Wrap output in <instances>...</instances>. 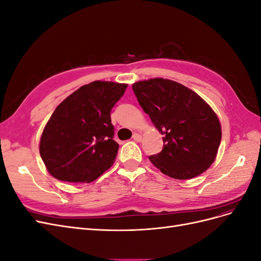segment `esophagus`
Returning a JSON list of instances; mask_svg holds the SVG:
<instances>
[{
	"mask_svg": "<svg viewBox=\"0 0 261 261\" xmlns=\"http://www.w3.org/2000/svg\"><path fill=\"white\" fill-rule=\"evenodd\" d=\"M133 139L135 140V141H137V143H140L141 140H143V136L140 135V134H138V133H136V134H134V136H133Z\"/></svg>",
	"mask_w": 261,
	"mask_h": 261,
	"instance_id": "1",
	"label": "esophagus"
}]
</instances>
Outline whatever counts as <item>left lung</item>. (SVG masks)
Segmentation results:
<instances>
[{"label":"left lung","instance_id":"left-lung-1","mask_svg":"<svg viewBox=\"0 0 261 261\" xmlns=\"http://www.w3.org/2000/svg\"><path fill=\"white\" fill-rule=\"evenodd\" d=\"M144 111L164 137L160 153L149 160L175 179L200 175L215 162L222 129L219 117L199 94L177 82L150 78L133 84Z\"/></svg>","mask_w":261,"mask_h":261}]
</instances>
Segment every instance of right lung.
<instances>
[{
	"instance_id": "right-lung-1",
	"label": "right lung",
	"mask_w": 261,
	"mask_h": 261,
	"mask_svg": "<svg viewBox=\"0 0 261 261\" xmlns=\"http://www.w3.org/2000/svg\"><path fill=\"white\" fill-rule=\"evenodd\" d=\"M127 84L96 81L63 100L45 124L39 152L50 174L90 183L112 167L118 151L111 110Z\"/></svg>"
}]
</instances>
